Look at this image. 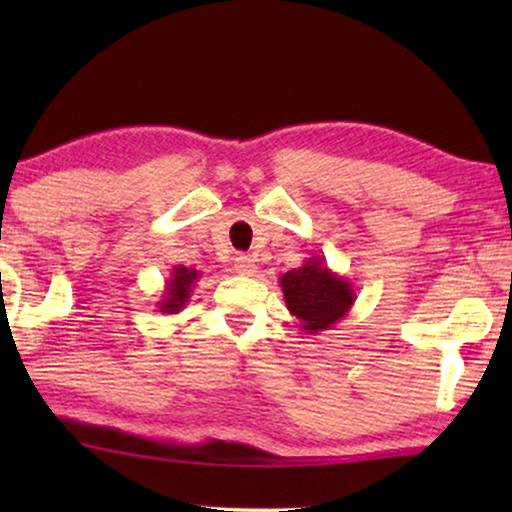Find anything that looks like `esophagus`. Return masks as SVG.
<instances>
[{
  "mask_svg": "<svg viewBox=\"0 0 512 512\" xmlns=\"http://www.w3.org/2000/svg\"><path fill=\"white\" fill-rule=\"evenodd\" d=\"M235 270L240 272V275H254L256 272V261L251 256H237L235 258Z\"/></svg>",
  "mask_w": 512,
  "mask_h": 512,
  "instance_id": "obj_1",
  "label": "esophagus"
}]
</instances>
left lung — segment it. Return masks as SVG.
I'll use <instances>...</instances> for the list:
<instances>
[{"instance_id": "1", "label": "left lung", "mask_w": 512, "mask_h": 512, "mask_svg": "<svg viewBox=\"0 0 512 512\" xmlns=\"http://www.w3.org/2000/svg\"><path fill=\"white\" fill-rule=\"evenodd\" d=\"M286 310L300 321L305 333L328 331L352 310L356 291L347 277L328 268L321 256H312L279 277Z\"/></svg>"}]
</instances>
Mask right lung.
Returning <instances> with one entry per match:
<instances>
[{
    "label": "right lung",
    "instance_id": "right-lung-1",
    "mask_svg": "<svg viewBox=\"0 0 512 512\" xmlns=\"http://www.w3.org/2000/svg\"><path fill=\"white\" fill-rule=\"evenodd\" d=\"M198 279H200L198 270L186 268V265H174L170 277H167L165 282V291L158 303V310L163 314H177L184 310L188 300H191L193 286L198 284Z\"/></svg>",
    "mask_w": 512,
    "mask_h": 512
}]
</instances>
